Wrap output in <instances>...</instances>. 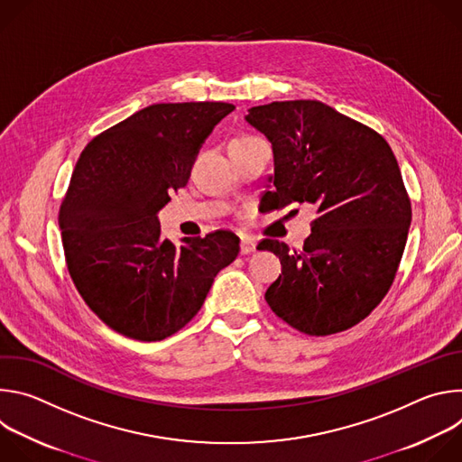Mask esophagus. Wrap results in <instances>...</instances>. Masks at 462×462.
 <instances>
[{
    "label": "esophagus",
    "mask_w": 462,
    "mask_h": 462,
    "mask_svg": "<svg viewBox=\"0 0 462 462\" xmlns=\"http://www.w3.org/2000/svg\"><path fill=\"white\" fill-rule=\"evenodd\" d=\"M255 239L252 237V236H243L241 237V245H239V248H241V254H250V252H254L255 250Z\"/></svg>",
    "instance_id": "obj_1"
}]
</instances>
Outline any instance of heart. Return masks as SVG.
<instances>
[{
	"instance_id": "b5f03b06",
	"label": "heart",
	"mask_w": 462,
	"mask_h": 462,
	"mask_svg": "<svg viewBox=\"0 0 462 462\" xmlns=\"http://www.w3.org/2000/svg\"><path fill=\"white\" fill-rule=\"evenodd\" d=\"M248 139H255V137H241V139H237V141H248ZM237 141H234V143H237Z\"/></svg>"
}]
</instances>
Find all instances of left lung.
<instances>
[{
    "instance_id": "obj_1",
    "label": "left lung",
    "mask_w": 462,
    "mask_h": 462,
    "mask_svg": "<svg viewBox=\"0 0 462 462\" xmlns=\"http://www.w3.org/2000/svg\"><path fill=\"white\" fill-rule=\"evenodd\" d=\"M245 120L273 144V210L316 208L301 250L278 239L257 248L282 261L271 309L310 337L356 325L387 294L406 246L411 203L389 144L371 127L318 100L255 106Z\"/></svg>"
}]
</instances>
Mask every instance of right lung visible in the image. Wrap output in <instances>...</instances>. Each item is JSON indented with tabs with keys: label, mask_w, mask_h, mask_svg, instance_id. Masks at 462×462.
Masks as SVG:
<instances>
[{
	"label": "right lung",
	"mask_w": 462,
	"mask_h": 462,
	"mask_svg": "<svg viewBox=\"0 0 462 462\" xmlns=\"http://www.w3.org/2000/svg\"><path fill=\"white\" fill-rule=\"evenodd\" d=\"M234 109L226 102L153 104L82 152L58 225L75 287L118 335L141 342L171 337L237 257L232 232L182 237L177 246L159 223L170 191L186 186L197 153Z\"/></svg>",
	"instance_id": "add662e5"
}]
</instances>
